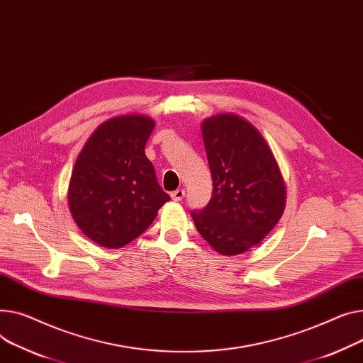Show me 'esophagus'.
<instances>
[{"instance_id":"esophagus-1","label":"esophagus","mask_w":363,"mask_h":363,"mask_svg":"<svg viewBox=\"0 0 363 363\" xmlns=\"http://www.w3.org/2000/svg\"><path fill=\"white\" fill-rule=\"evenodd\" d=\"M171 197L174 201H181L185 197V189H182V188L175 189L174 192H171Z\"/></svg>"}]
</instances>
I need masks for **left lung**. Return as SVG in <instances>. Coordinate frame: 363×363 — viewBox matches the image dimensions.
I'll list each match as a JSON object with an SVG mask.
<instances>
[{
  "label": "left lung",
  "mask_w": 363,
  "mask_h": 363,
  "mask_svg": "<svg viewBox=\"0 0 363 363\" xmlns=\"http://www.w3.org/2000/svg\"><path fill=\"white\" fill-rule=\"evenodd\" d=\"M203 140L213 192L204 208L191 211L192 220L219 254H242L280 220L283 178L267 143L244 118L220 113L206 119Z\"/></svg>",
  "instance_id": "1"
}]
</instances>
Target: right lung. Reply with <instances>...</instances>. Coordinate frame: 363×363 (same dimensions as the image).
I'll list each match as a JSON object with an SVG mask.
<instances>
[{"instance_id": "1", "label": "right lung", "mask_w": 363, "mask_h": 363, "mask_svg": "<svg viewBox=\"0 0 363 363\" xmlns=\"http://www.w3.org/2000/svg\"><path fill=\"white\" fill-rule=\"evenodd\" d=\"M153 128L149 116L112 118L90 135L77 157L68 204L77 226L98 245L125 247L171 200L144 153Z\"/></svg>"}]
</instances>
